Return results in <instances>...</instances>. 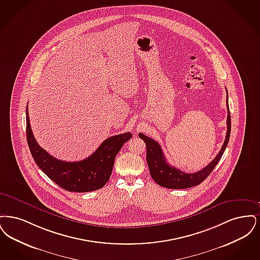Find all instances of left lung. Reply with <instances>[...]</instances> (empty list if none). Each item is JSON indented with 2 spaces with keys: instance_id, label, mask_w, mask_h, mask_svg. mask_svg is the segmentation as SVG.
<instances>
[{
  "instance_id": "1",
  "label": "left lung",
  "mask_w": 260,
  "mask_h": 260,
  "mask_svg": "<svg viewBox=\"0 0 260 260\" xmlns=\"http://www.w3.org/2000/svg\"><path fill=\"white\" fill-rule=\"evenodd\" d=\"M227 132H226L225 141L221 147V149L217 153L214 160L210 162L205 168L195 173H184L176 167L171 166L166 161L162 148L157 142L153 139L144 135L142 133L139 137L146 143L147 146V162L151 178L160 186L171 188V189H184L192 186L200 184L205 181L208 176L215 169L216 164L221 158L226 147L228 145L230 132H231V116L228 106V93H227Z\"/></svg>"
}]
</instances>
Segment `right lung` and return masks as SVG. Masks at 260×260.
Listing matches in <instances>:
<instances>
[{
  "label": "right lung",
  "mask_w": 260,
  "mask_h": 260,
  "mask_svg": "<svg viewBox=\"0 0 260 260\" xmlns=\"http://www.w3.org/2000/svg\"><path fill=\"white\" fill-rule=\"evenodd\" d=\"M28 106L26 109V135L31 154L38 167L65 190L90 192L102 188L111 178L114 158L132 134L113 136L105 140L89 157L77 162L56 159L39 146L31 129Z\"/></svg>",
  "instance_id": "add662e5"
}]
</instances>
